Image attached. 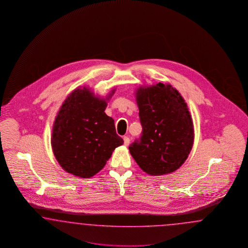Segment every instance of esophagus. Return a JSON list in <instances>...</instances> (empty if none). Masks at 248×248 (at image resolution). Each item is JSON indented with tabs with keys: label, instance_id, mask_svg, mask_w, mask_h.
<instances>
[{
	"label": "esophagus",
	"instance_id": "34e87169",
	"mask_svg": "<svg viewBox=\"0 0 248 248\" xmlns=\"http://www.w3.org/2000/svg\"><path fill=\"white\" fill-rule=\"evenodd\" d=\"M124 145H129V143H130V138L128 137V136H124Z\"/></svg>",
	"mask_w": 248,
	"mask_h": 248
}]
</instances>
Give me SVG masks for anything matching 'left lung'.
I'll use <instances>...</instances> for the list:
<instances>
[{
    "mask_svg": "<svg viewBox=\"0 0 248 248\" xmlns=\"http://www.w3.org/2000/svg\"><path fill=\"white\" fill-rule=\"evenodd\" d=\"M142 135L129 146L140 168L151 175L173 173L187 159L195 138L187 105L171 84L135 91Z\"/></svg>",
    "mask_w": 248,
    "mask_h": 248,
    "instance_id": "obj_1",
    "label": "left lung"
}]
</instances>
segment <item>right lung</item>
<instances>
[{"label": "right lung", "mask_w": 248, "mask_h": 248, "mask_svg": "<svg viewBox=\"0 0 248 248\" xmlns=\"http://www.w3.org/2000/svg\"><path fill=\"white\" fill-rule=\"evenodd\" d=\"M114 92L101 98L83 86L73 91L62 103L53 123L51 143L57 162L67 173L90 178L124 143L113 118L105 113Z\"/></svg>", "instance_id": "add662e5"}]
</instances>
